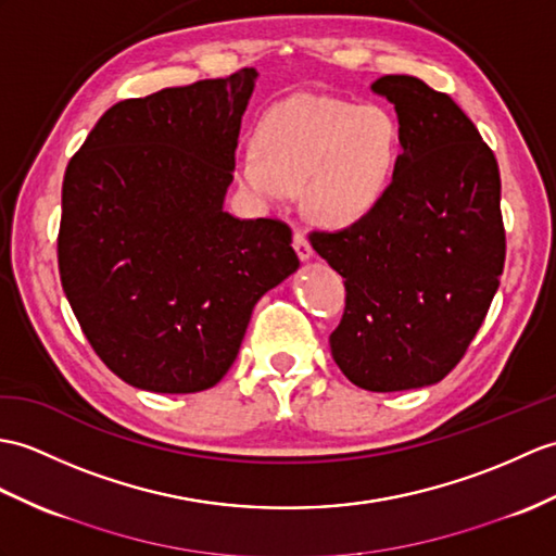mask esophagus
<instances>
[{"label":"esophagus","instance_id":"1","mask_svg":"<svg viewBox=\"0 0 556 556\" xmlns=\"http://www.w3.org/2000/svg\"><path fill=\"white\" fill-rule=\"evenodd\" d=\"M293 249L299 253L301 261H309V257H313V247H309V241L305 239L303 231H295L293 235Z\"/></svg>","mask_w":556,"mask_h":556}]
</instances>
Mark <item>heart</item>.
<instances>
[{"label": "heart", "mask_w": 556, "mask_h": 556, "mask_svg": "<svg viewBox=\"0 0 556 556\" xmlns=\"http://www.w3.org/2000/svg\"><path fill=\"white\" fill-rule=\"evenodd\" d=\"M397 156L400 127L383 106L301 94L263 115L255 147L237 161V175L263 203H281L289 189L303 187L305 211L343 227L381 201Z\"/></svg>", "instance_id": "obj_1"}]
</instances>
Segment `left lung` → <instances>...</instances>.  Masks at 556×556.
<instances>
[{
    "instance_id": "left-lung-1",
    "label": "left lung",
    "mask_w": 556,
    "mask_h": 556,
    "mask_svg": "<svg viewBox=\"0 0 556 556\" xmlns=\"http://www.w3.org/2000/svg\"><path fill=\"white\" fill-rule=\"evenodd\" d=\"M400 125L393 179L374 208L309 243L345 279L329 345L374 393L438 383L467 353L500 287L505 225L495 153L457 103L419 77L383 75Z\"/></svg>"
}]
</instances>
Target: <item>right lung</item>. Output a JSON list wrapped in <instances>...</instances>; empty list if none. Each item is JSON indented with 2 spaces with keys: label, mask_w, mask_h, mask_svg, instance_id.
I'll return each instance as SVG.
<instances>
[{
  "label": "right lung",
  "mask_w": 556,
  "mask_h": 556,
  "mask_svg": "<svg viewBox=\"0 0 556 556\" xmlns=\"http://www.w3.org/2000/svg\"><path fill=\"white\" fill-rule=\"evenodd\" d=\"M255 77L118 101L63 175L61 287L101 363L135 389H213L255 303L301 265L287 223L223 208Z\"/></svg>",
  "instance_id": "1"
}]
</instances>
